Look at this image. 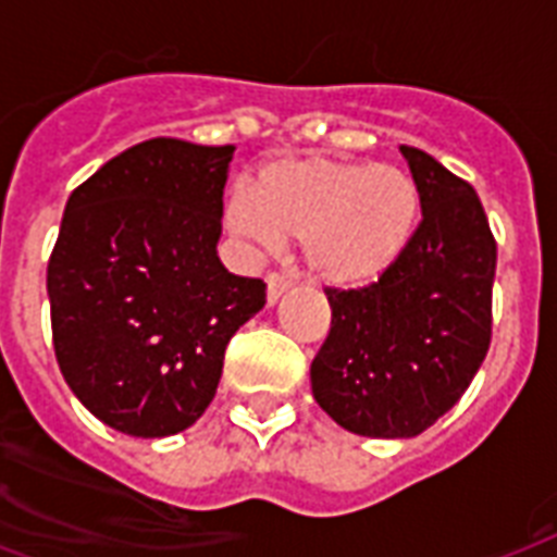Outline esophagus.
<instances>
[{
    "mask_svg": "<svg viewBox=\"0 0 557 557\" xmlns=\"http://www.w3.org/2000/svg\"><path fill=\"white\" fill-rule=\"evenodd\" d=\"M288 288H292V277L280 274V271H271L269 277H265V295H269V304H277Z\"/></svg>",
    "mask_w": 557,
    "mask_h": 557,
    "instance_id": "esophagus-1",
    "label": "esophagus"
}]
</instances>
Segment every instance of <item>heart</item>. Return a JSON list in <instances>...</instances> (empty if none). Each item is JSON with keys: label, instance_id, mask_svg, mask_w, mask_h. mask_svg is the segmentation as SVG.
I'll list each match as a JSON object with an SVG mask.
<instances>
[{"label": "heart", "instance_id": "obj_1", "mask_svg": "<svg viewBox=\"0 0 557 557\" xmlns=\"http://www.w3.org/2000/svg\"><path fill=\"white\" fill-rule=\"evenodd\" d=\"M419 185L396 164L332 159L274 161L257 187L236 185L227 231L257 251L304 239V260L330 286H364L405 251L419 222Z\"/></svg>", "mask_w": 557, "mask_h": 557}]
</instances>
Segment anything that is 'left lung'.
Instances as JSON below:
<instances>
[{"mask_svg": "<svg viewBox=\"0 0 557 557\" xmlns=\"http://www.w3.org/2000/svg\"><path fill=\"white\" fill-rule=\"evenodd\" d=\"M422 222L375 283L326 288L330 335L312 361L314 401L347 431L407 440L466 393L492 344L497 243L468 182L416 147Z\"/></svg>", "mask_w": 557, "mask_h": 557, "instance_id": "left-lung-1", "label": "left lung"}]
</instances>
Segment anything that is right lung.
I'll return each instance as SVG.
<instances>
[{
  "instance_id": "right-lung-1",
  "label": "right lung",
  "mask_w": 557,
  "mask_h": 557,
  "mask_svg": "<svg viewBox=\"0 0 557 557\" xmlns=\"http://www.w3.org/2000/svg\"><path fill=\"white\" fill-rule=\"evenodd\" d=\"M231 159V144L150 138L65 201L48 260L57 364L115 431L190 428L216 396L227 341L265 306V283L216 253Z\"/></svg>"
}]
</instances>
